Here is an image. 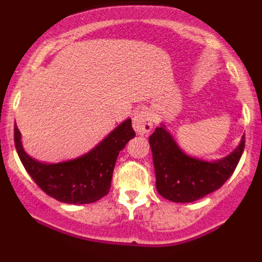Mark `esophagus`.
Returning <instances> with one entry per match:
<instances>
[{
    "instance_id": "1",
    "label": "esophagus",
    "mask_w": 262,
    "mask_h": 262,
    "mask_svg": "<svg viewBox=\"0 0 262 262\" xmlns=\"http://www.w3.org/2000/svg\"><path fill=\"white\" fill-rule=\"evenodd\" d=\"M133 128L137 134H148L152 128L151 114L146 111H138L133 117Z\"/></svg>"
}]
</instances>
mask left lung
Masks as SVG:
<instances>
[{
	"mask_svg": "<svg viewBox=\"0 0 262 262\" xmlns=\"http://www.w3.org/2000/svg\"><path fill=\"white\" fill-rule=\"evenodd\" d=\"M149 143L158 192L172 202L188 203L217 191L233 175L244 151L245 137L229 155L214 161L186 154L164 123L150 135Z\"/></svg>",
	"mask_w": 262,
	"mask_h": 262,
	"instance_id": "8db88e82",
	"label": "left lung"
}]
</instances>
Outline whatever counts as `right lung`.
Returning a JSON list of instances; mask_svg holds the SVG:
<instances>
[{
  "label": "right lung",
  "mask_w": 262,
  "mask_h": 262,
  "mask_svg": "<svg viewBox=\"0 0 262 262\" xmlns=\"http://www.w3.org/2000/svg\"><path fill=\"white\" fill-rule=\"evenodd\" d=\"M134 137L132 119L128 118L86 154L58 164H44L27 154L19 129L14 127L16 150L27 172L45 193L69 204L93 203L106 196L119 151Z\"/></svg>",
  "instance_id": "1"
}]
</instances>
